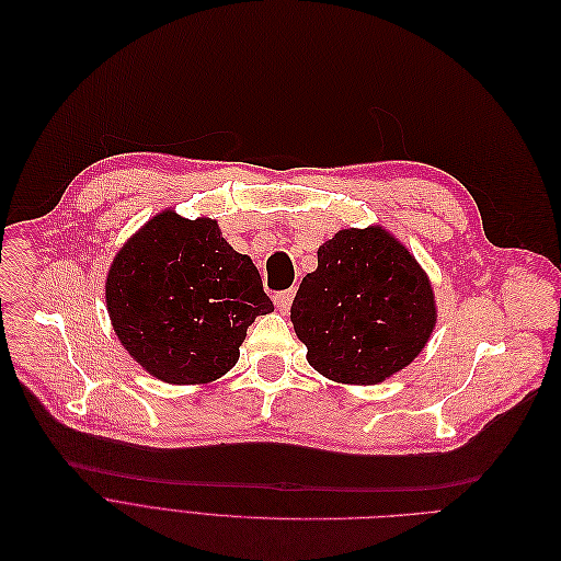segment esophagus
Masks as SVG:
<instances>
[{
    "label": "esophagus",
    "instance_id": "obj_1",
    "mask_svg": "<svg viewBox=\"0 0 561 561\" xmlns=\"http://www.w3.org/2000/svg\"><path fill=\"white\" fill-rule=\"evenodd\" d=\"M291 299H295V289H285V291H278V295H274V304L280 312H287L289 306H291Z\"/></svg>",
    "mask_w": 561,
    "mask_h": 561
}]
</instances>
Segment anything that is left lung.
Here are the masks:
<instances>
[{"instance_id": "8db88e82", "label": "left lung", "mask_w": 561, "mask_h": 561, "mask_svg": "<svg viewBox=\"0 0 561 561\" xmlns=\"http://www.w3.org/2000/svg\"><path fill=\"white\" fill-rule=\"evenodd\" d=\"M289 319L308 363L337 383L371 386L404 369L436 327L430 278L379 226L346 228L319 247Z\"/></svg>"}]
</instances>
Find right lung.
<instances>
[{
	"mask_svg": "<svg viewBox=\"0 0 561 561\" xmlns=\"http://www.w3.org/2000/svg\"><path fill=\"white\" fill-rule=\"evenodd\" d=\"M104 291L127 354L175 386L224 377L255 317L274 310L253 260L226 242L217 221L173 209L127 239Z\"/></svg>",
	"mask_w": 561,
	"mask_h": 561,
	"instance_id": "right-lung-1",
	"label": "right lung"
}]
</instances>
